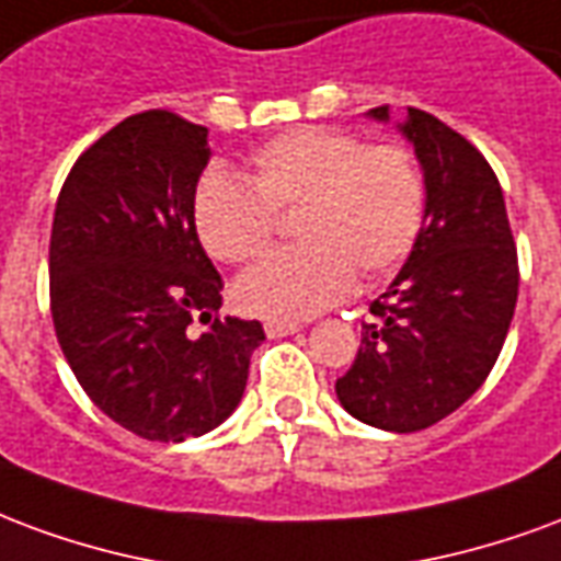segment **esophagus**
<instances>
[{
  "mask_svg": "<svg viewBox=\"0 0 561 561\" xmlns=\"http://www.w3.org/2000/svg\"><path fill=\"white\" fill-rule=\"evenodd\" d=\"M298 322H284V320H265V334L268 337H286V334H296Z\"/></svg>",
  "mask_w": 561,
  "mask_h": 561,
  "instance_id": "34e87169",
  "label": "esophagus"
}]
</instances>
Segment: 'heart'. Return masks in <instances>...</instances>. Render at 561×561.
Wrapping results in <instances>:
<instances>
[{
    "instance_id": "b5f03b06",
    "label": "heart",
    "mask_w": 561,
    "mask_h": 561,
    "mask_svg": "<svg viewBox=\"0 0 561 561\" xmlns=\"http://www.w3.org/2000/svg\"><path fill=\"white\" fill-rule=\"evenodd\" d=\"M424 179L394 142L334 128H293L251 154L248 179L208 173L194 194V227L215 260L244 265L272 251L280 215H296V248L236 284L239 305L265 320H305L341 301L353 277L391 275L419 241Z\"/></svg>"
}]
</instances>
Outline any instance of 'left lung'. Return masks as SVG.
I'll list each match as a JSON object with an SVG mask.
<instances>
[{"mask_svg": "<svg viewBox=\"0 0 561 561\" xmlns=\"http://www.w3.org/2000/svg\"><path fill=\"white\" fill-rule=\"evenodd\" d=\"M370 116L386 122L388 107ZM400 130L424 170V224L400 275L370 305L358 355L334 391L353 419L415 433L488 379L517 308L520 268L484 154L424 110H407Z\"/></svg>", "mask_w": 561, "mask_h": 561, "instance_id": "1", "label": "left lung"}]
</instances>
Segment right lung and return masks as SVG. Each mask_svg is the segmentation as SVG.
I'll use <instances>...</instances> for the list:
<instances>
[{
  "label": "right lung",
  "instance_id": "1",
  "mask_svg": "<svg viewBox=\"0 0 561 561\" xmlns=\"http://www.w3.org/2000/svg\"><path fill=\"white\" fill-rule=\"evenodd\" d=\"M206 137L170 110L128 116L77 158L53 215L59 346L98 410L149 443L230 419L265 341L256 320L218 317L224 280L194 227Z\"/></svg>",
  "mask_w": 561,
  "mask_h": 561
}]
</instances>
